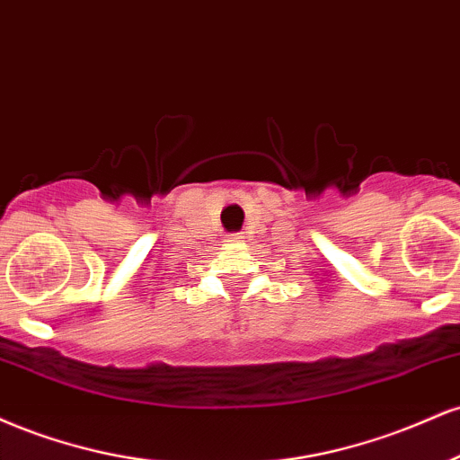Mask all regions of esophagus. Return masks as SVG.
<instances>
[{
	"mask_svg": "<svg viewBox=\"0 0 460 460\" xmlns=\"http://www.w3.org/2000/svg\"><path fill=\"white\" fill-rule=\"evenodd\" d=\"M239 239H241V236H239V234H232L228 241H230V243H239Z\"/></svg>",
	"mask_w": 460,
	"mask_h": 460,
	"instance_id": "obj_1",
	"label": "esophagus"
}]
</instances>
